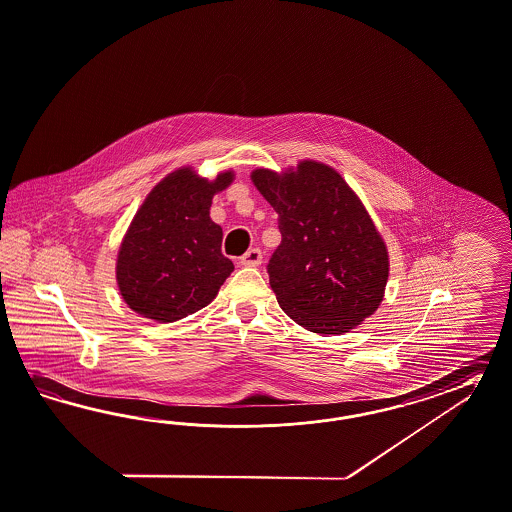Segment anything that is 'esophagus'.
Wrapping results in <instances>:
<instances>
[{
    "mask_svg": "<svg viewBox=\"0 0 512 512\" xmlns=\"http://www.w3.org/2000/svg\"><path fill=\"white\" fill-rule=\"evenodd\" d=\"M262 258V250L250 249L243 254V258H241V265H245V267H258V265L262 263Z\"/></svg>",
    "mask_w": 512,
    "mask_h": 512,
    "instance_id": "obj_1",
    "label": "esophagus"
}]
</instances>
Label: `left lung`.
<instances>
[{
	"label": "left lung",
	"mask_w": 512,
	"mask_h": 512,
	"mask_svg": "<svg viewBox=\"0 0 512 512\" xmlns=\"http://www.w3.org/2000/svg\"><path fill=\"white\" fill-rule=\"evenodd\" d=\"M250 180L278 213L282 243L267 273L280 308L302 328L345 334L384 299L390 256L364 202L323 161L258 167Z\"/></svg>",
	"instance_id": "8db88e82"
}]
</instances>
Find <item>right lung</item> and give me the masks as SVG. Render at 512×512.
<instances>
[{"mask_svg": "<svg viewBox=\"0 0 512 512\" xmlns=\"http://www.w3.org/2000/svg\"><path fill=\"white\" fill-rule=\"evenodd\" d=\"M232 169L213 180L184 165L152 187L118 247L115 276L135 314L174 323L208 306L234 263L221 252L223 228L211 200L234 182Z\"/></svg>", "mask_w": 512, "mask_h": 512, "instance_id": "right-lung-1", "label": "right lung"}]
</instances>
